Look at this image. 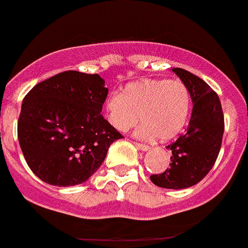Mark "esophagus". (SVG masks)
I'll use <instances>...</instances> for the list:
<instances>
[{
  "label": "esophagus",
  "instance_id": "1",
  "mask_svg": "<svg viewBox=\"0 0 248 248\" xmlns=\"http://www.w3.org/2000/svg\"><path fill=\"white\" fill-rule=\"evenodd\" d=\"M135 145H137V148H139L140 150H143V151H146L150 149V146L149 145H145V144H140V143H134Z\"/></svg>",
  "mask_w": 248,
  "mask_h": 248
}]
</instances>
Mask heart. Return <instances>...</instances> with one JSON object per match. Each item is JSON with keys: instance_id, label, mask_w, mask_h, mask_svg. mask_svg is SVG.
Segmentation results:
<instances>
[{"instance_id": "b5f03b06", "label": "heart", "mask_w": 248, "mask_h": 248, "mask_svg": "<svg viewBox=\"0 0 248 248\" xmlns=\"http://www.w3.org/2000/svg\"><path fill=\"white\" fill-rule=\"evenodd\" d=\"M191 111V94L179 79H144L129 83L122 94L105 100L107 120L113 128L126 131L138 120L143 124L135 134L143 139L170 140L176 137Z\"/></svg>"}]
</instances>
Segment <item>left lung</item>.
Here are the masks:
<instances>
[{"instance_id":"obj_1","label":"left lung","mask_w":248,"mask_h":248,"mask_svg":"<svg viewBox=\"0 0 248 248\" xmlns=\"http://www.w3.org/2000/svg\"><path fill=\"white\" fill-rule=\"evenodd\" d=\"M189 88L194 103L185 134L168 145L172 153L170 168L150 180L165 189H186L200 183L217 159L225 130L221 102L216 92L198 76L183 68L172 69Z\"/></svg>"}]
</instances>
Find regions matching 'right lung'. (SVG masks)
Instances as JSON below:
<instances>
[{
	"label": "right lung",
	"mask_w": 248,
	"mask_h": 248,
	"mask_svg": "<svg viewBox=\"0 0 248 248\" xmlns=\"http://www.w3.org/2000/svg\"><path fill=\"white\" fill-rule=\"evenodd\" d=\"M98 74L67 71L26 94L17 135L27 165L45 183L73 186L100 168L123 135L100 114L108 88Z\"/></svg>",
	"instance_id": "1"
}]
</instances>
